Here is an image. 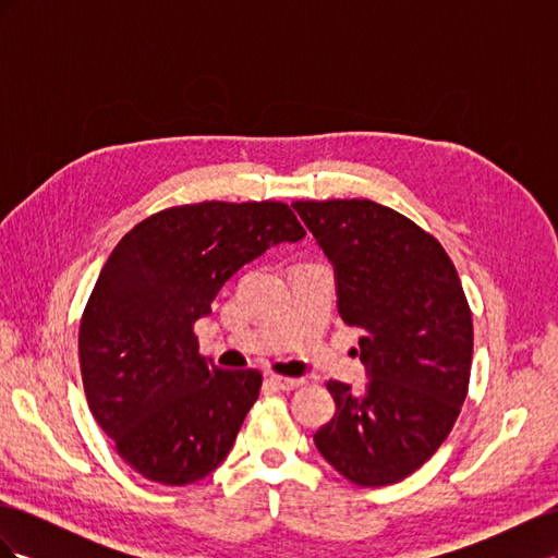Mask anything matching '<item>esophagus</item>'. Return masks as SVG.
<instances>
[{
    "label": "esophagus",
    "instance_id": "esophagus-1",
    "mask_svg": "<svg viewBox=\"0 0 558 558\" xmlns=\"http://www.w3.org/2000/svg\"><path fill=\"white\" fill-rule=\"evenodd\" d=\"M267 379H269V384H272L275 388H279V391H295V388H300L302 384H305V379H302V377H281V375H269Z\"/></svg>",
    "mask_w": 558,
    "mask_h": 558
}]
</instances>
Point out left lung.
<instances>
[{
	"instance_id": "8db88e82",
	"label": "left lung",
	"mask_w": 558,
	"mask_h": 558,
	"mask_svg": "<svg viewBox=\"0 0 558 558\" xmlns=\"http://www.w3.org/2000/svg\"><path fill=\"white\" fill-rule=\"evenodd\" d=\"M335 269L337 310L363 330L361 393L328 381L320 456L361 486L400 482L445 442L468 393L472 318L445 248L369 199L293 202Z\"/></svg>"
}]
</instances>
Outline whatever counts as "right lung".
<instances>
[{
    "label": "right lung",
    "mask_w": 558,
    "mask_h": 558,
    "mask_svg": "<svg viewBox=\"0 0 558 558\" xmlns=\"http://www.w3.org/2000/svg\"><path fill=\"white\" fill-rule=\"evenodd\" d=\"M302 238L283 202H199L111 251L81 318V375L99 428L146 480L193 484L226 461L263 377L199 356L193 324L246 263Z\"/></svg>",
    "instance_id": "add662e5"
}]
</instances>
